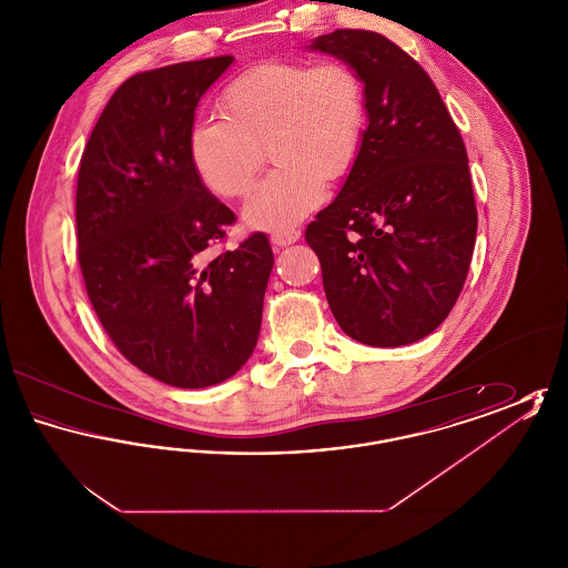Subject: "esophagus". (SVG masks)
I'll use <instances>...</instances> for the list:
<instances>
[{
	"label": "esophagus",
	"mask_w": 568,
	"mask_h": 568,
	"mask_svg": "<svg viewBox=\"0 0 568 568\" xmlns=\"http://www.w3.org/2000/svg\"><path fill=\"white\" fill-rule=\"evenodd\" d=\"M300 239V230L296 227H287V230H278L271 236V243L281 248V246H287V244L296 243Z\"/></svg>",
	"instance_id": "1"
}]
</instances>
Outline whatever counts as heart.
Listing matches in <instances>:
<instances>
[{
	"label": "heart",
	"mask_w": 568,
	"mask_h": 568,
	"mask_svg": "<svg viewBox=\"0 0 568 568\" xmlns=\"http://www.w3.org/2000/svg\"><path fill=\"white\" fill-rule=\"evenodd\" d=\"M219 112L223 121L191 130L195 174L219 197L236 200L266 146L276 168L251 191L243 216L251 227L285 230L322 204L325 181L352 172L366 130V91L343 61L272 59L227 82Z\"/></svg>",
	"instance_id": "obj_1"
}]
</instances>
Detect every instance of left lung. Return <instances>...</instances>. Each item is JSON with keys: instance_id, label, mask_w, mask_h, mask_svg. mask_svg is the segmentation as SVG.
<instances>
[{"instance_id": "obj_1", "label": "left lung", "mask_w": 568, "mask_h": 568, "mask_svg": "<svg viewBox=\"0 0 568 568\" xmlns=\"http://www.w3.org/2000/svg\"><path fill=\"white\" fill-rule=\"evenodd\" d=\"M311 49L357 72L368 128L306 243L347 336L371 347L410 345L445 322L470 268L477 206L464 140L426 70L385 36L336 29Z\"/></svg>"}]
</instances>
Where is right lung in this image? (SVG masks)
<instances>
[{
	"label": "right lung",
	"mask_w": 568,
	"mask_h": 568,
	"mask_svg": "<svg viewBox=\"0 0 568 568\" xmlns=\"http://www.w3.org/2000/svg\"><path fill=\"white\" fill-rule=\"evenodd\" d=\"M232 54L123 82L82 151L79 264L100 324L135 368L197 389L236 375L257 345L274 255L251 234L213 253L236 215L190 158L200 98Z\"/></svg>",
	"instance_id": "right-lung-1"
}]
</instances>
